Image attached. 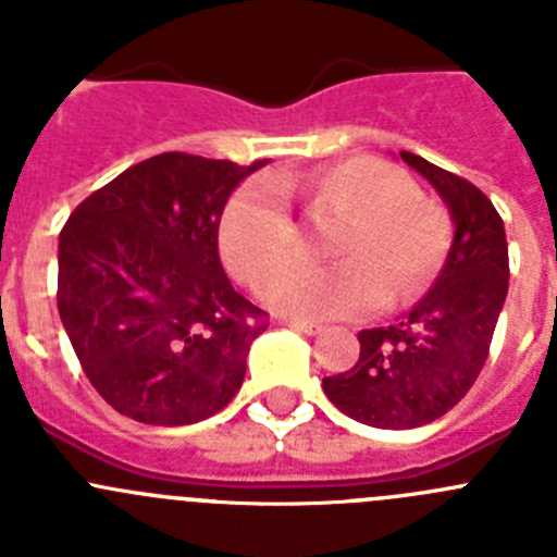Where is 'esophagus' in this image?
I'll return each mask as SVG.
<instances>
[{
    "label": "esophagus",
    "mask_w": 557,
    "mask_h": 557,
    "mask_svg": "<svg viewBox=\"0 0 557 557\" xmlns=\"http://www.w3.org/2000/svg\"><path fill=\"white\" fill-rule=\"evenodd\" d=\"M284 327H293V331L298 333H306V336H317V333H322V325L320 322H306V320H282Z\"/></svg>",
    "instance_id": "esophagus-1"
}]
</instances>
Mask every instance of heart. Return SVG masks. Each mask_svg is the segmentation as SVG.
Here are the masks:
<instances>
[{"label": "heart", "mask_w": 557, "mask_h": 557, "mask_svg": "<svg viewBox=\"0 0 557 557\" xmlns=\"http://www.w3.org/2000/svg\"><path fill=\"white\" fill-rule=\"evenodd\" d=\"M282 194H300L311 213H344L331 240L333 264L293 262L259 282L273 311L295 320L361 314L383 300L412 298L441 270L451 224L441 205L418 196L416 183L377 158L320 166L298 180L259 177L240 185L219 226L226 268L253 284L295 251L298 232Z\"/></svg>", "instance_id": "heart-1"}]
</instances>
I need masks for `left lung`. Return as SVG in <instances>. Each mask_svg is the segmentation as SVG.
<instances>
[{
    "mask_svg": "<svg viewBox=\"0 0 557 557\" xmlns=\"http://www.w3.org/2000/svg\"><path fill=\"white\" fill-rule=\"evenodd\" d=\"M399 158L441 194L454 240L429 293L394 325L358 333V363L322 380L344 416L377 429L423 426L473 388L508 293V243L495 205L426 158L407 150Z\"/></svg>",
    "mask_w": 557,
    "mask_h": 557,
    "instance_id": "8db88e82",
    "label": "left lung"
}]
</instances>
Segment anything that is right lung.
<instances>
[{
  "instance_id": "right-lung-1",
  "label": "right lung",
  "mask_w": 557,
  "mask_h": 557,
  "mask_svg": "<svg viewBox=\"0 0 557 557\" xmlns=\"http://www.w3.org/2000/svg\"><path fill=\"white\" fill-rule=\"evenodd\" d=\"M262 166L163 152L116 174L62 226L57 309L116 412L185 426L243 385L268 325L221 268L219 224L232 190Z\"/></svg>"
}]
</instances>
